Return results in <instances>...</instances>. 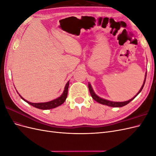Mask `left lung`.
<instances>
[{
  "label": "left lung",
  "mask_w": 156,
  "mask_h": 156,
  "mask_svg": "<svg viewBox=\"0 0 156 156\" xmlns=\"http://www.w3.org/2000/svg\"><path fill=\"white\" fill-rule=\"evenodd\" d=\"M146 74H145V79L144 80V82H143V86L141 87L140 89L139 90V91L138 92V93L136 94V95L133 98L130 99L128 101H122V102H116V101H109V100H105V99H103V98H100V96H98L97 94H96V93L94 92V90L91 86V84L90 83H88V88H89V91H90V93L91 94V96L92 98L94 99V100L96 101L98 103H101V104L102 105H107V106H109V107H123V106H125L126 105L128 104V103L131 101L132 100H133V99L138 95V94L141 92V90H142L143 87H144V83H145V81H146Z\"/></svg>",
  "instance_id": "obj_1"
}]
</instances>
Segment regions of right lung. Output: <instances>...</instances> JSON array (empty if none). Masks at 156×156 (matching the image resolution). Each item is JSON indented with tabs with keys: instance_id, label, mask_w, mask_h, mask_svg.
<instances>
[{
	"instance_id": "add662e5",
	"label": "right lung",
	"mask_w": 156,
	"mask_h": 156,
	"mask_svg": "<svg viewBox=\"0 0 156 156\" xmlns=\"http://www.w3.org/2000/svg\"><path fill=\"white\" fill-rule=\"evenodd\" d=\"M69 81H68L66 84V86L64 87V92L62 94L60 97L57 98L56 99H55V100L50 101H48V102H44V103H32L30 101H28L27 100H25L20 94H19L17 91V92L18 93L19 96L21 97V98L23 100H24L25 102H27L29 104L31 105L32 106L36 108H40V109H42V110H48V109H51V108H56L60 105H61L64 103V102L65 101V100H66V98L68 96V87H69Z\"/></svg>"
}]
</instances>
